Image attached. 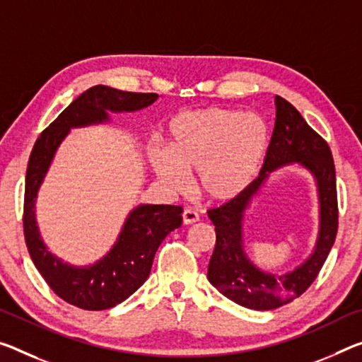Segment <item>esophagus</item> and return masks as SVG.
<instances>
[{
	"instance_id": "esophagus-1",
	"label": "esophagus",
	"mask_w": 362,
	"mask_h": 362,
	"mask_svg": "<svg viewBox=\"0 0 362 362\" xmlns=\"http://www.w3.org/2000/svg\"><path fill=\"white\" fill-rule=\"evenodd\" d=\"M182 217H183V223H185V226H192V223H197L199 221L198 212L193 211V209H185V211H183Z\"/></svg>"
}]
</instances>
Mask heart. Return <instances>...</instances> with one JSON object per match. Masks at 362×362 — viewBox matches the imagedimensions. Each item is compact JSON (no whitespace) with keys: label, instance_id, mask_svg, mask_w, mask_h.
Masks as SVG:
<instances>
[{"label":"heart","instance_id":"b5f03b06","mask_svg":"<svg viewBox=\"0 0 362 362\" xmlns=\"http://www.w3.org/2000/svg\"><path fill=\"white\" fill-rule=\"evenodd\" d=\"M271 134L257 114L226 107L192 109L168 124V150L151 148L150 163L169 190H188L197 172L199 193L227 203L248 190L259 174Z\"/></svg>","mask_w":362,"mask_h":362}]
</instances>
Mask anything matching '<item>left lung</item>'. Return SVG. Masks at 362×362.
Wrapping results in <instances>:
<instances>
[{
    "label": "left lung",
    "instance_id": "1",
    "mask_svg": "<svg viewBox=\"0 0 362 362\" xmlns=\"http://www.w3.org/2000/svg\"><path fill=\"white\" fill-rule=\"evenodd\" d=\"M275 125L259 177L242 197L208 211L216 227V248L208 267V280L237 305L269 311L288 305L309 288L334 246L338 228L335 165L330 148L309 127L295 106L275 96ZM296 163L313 177L318 190L320 228L315 248L291 272H264L245 253L243 222L260 188L272 171Z\"/></svg>",
    "mask_w": 362,
    "mask_h": 362
}]
</instances>
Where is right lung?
Wrapping results in <instances>:
<instances>
[{
    "label": "right lung",
    "mask_w": 362,
    "mask_h": 362,
    "mask_svg": "<svg viewBox=\"0 0 362 362\" xmlns=\"http://www.w3.org/2000/svg\"><path fill=\"white\" fill-rule=\"evenodd\" d=\"M156 93H130L96 85L83 91L42 132L33 146L25 175L24 233L28 253L49 288L69 305L103 311L127 300L145 284L154 255L168 235L182 226V208L139 204L125 217L107 253L88 266H74L51 253L37 223L35 203L57 148L72 129L111 124V114L135 112L151 106Z\"/></svg>",
    "instance_id": "add662e5"
}]
</instances>
